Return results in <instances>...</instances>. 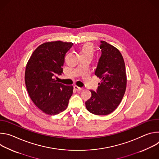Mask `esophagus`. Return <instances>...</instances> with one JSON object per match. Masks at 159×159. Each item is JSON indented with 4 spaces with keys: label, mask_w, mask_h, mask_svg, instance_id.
Masks as SVG:
<instances>
[{
    "label": "esophagus",
    "mask_w": 159,
    "mask_h": 159,
    "mask_svg": "<svg viewBox=\"0 0 159 159\" xmlns=\"http://www.w3.org/2000/svg\"><path fill=\"white\" fill-rule=\"evenodd\" d=\"M74 89H75L76 90H77V91H80V90H82L84 89L83 87H78V86H77V85H74Z\"/></svg>",
    "instance_id": "obj_1"
}]
</instances>
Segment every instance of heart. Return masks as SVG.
<instances>
[{
	"label": "heart",
	"instance_id": "1",
	"mask_svg": "<svg viewBox=\"0 0 159 159\" xmlns=\"http://www.w3.org/2000/svg\"><path fill=\"white\" fill-rule=\"evenodd\" d=\"M93 53V48L92 47L90 46V44H86L85 46L82 48V50H81V53Z\"/></svg>",
	"mask_w": 159,
	"mask_h": 159
}]
</instances>
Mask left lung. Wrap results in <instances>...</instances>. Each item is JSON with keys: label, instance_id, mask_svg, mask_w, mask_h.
I'll use <instances>...</instances> for the list:
<instances>
[{"label": "left lung", "instance_id": "8db88e82", "mask_svg": "<svg viewBox=\"0 0 159 159\" xmlns=\"http://www.w3.org/2000/svg\"><path fill=\"white\" fill-rule=\"evenodd\" d=\"M101 55L94 70L101 79L96 91L85 102L87 109L96 115H107L120 104L126 87L125 64L120 51L104 41H101Z\"/></svg>", "mask_w": 159, "mask_h": 159}]
</instances>
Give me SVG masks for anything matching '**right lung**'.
I'll return each mask as SVG.
<instances>
[{"label":"right lung","instance_id":"obj_1","mask_svg":"<svg viewBox=\"0 0 159 159\" xmlns=\"http://www.w3.org/2000/svg\"><path fill=\"white\" fill-rule=\"evenodd\" d=\"M72 45L60 41L44 43L34 51L27 63L28 93L34 104L47 115L64 111L73 94L72 85H65L55 80L63 73L65 55Z\"/></svg>","mask_w":159,"mask_h":159}]
</instances>
